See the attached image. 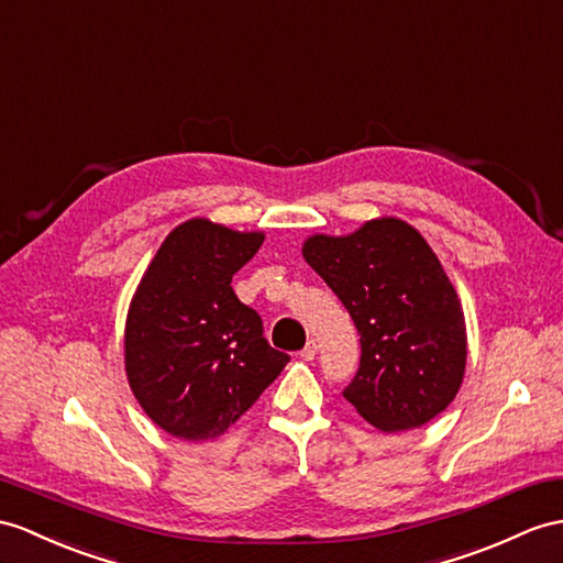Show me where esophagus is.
<instances>
[{"mask_svg": "<svg viewBox=\"0 0 563 563\" xmlns=\"http://www.w3.org/2000/svg\"><path fill=\"white\" fill-rule=\"evenodd\" d=\"M314 355H318V341L310 339L308 344L303 346V351H300V358H303V361H314Z\"/></svg>", "mask_w": 563, "mask_h": 563, "instance_id": "obj_1", "label": "esophagus"}]
</instances>
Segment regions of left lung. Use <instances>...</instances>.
I'll return each instance as SVG.
<instances>
[{
    "label": "left lung",
    "mask_w": 563,
    "mask_h": 563,
    "mask_svg": "<svg viewBox=\"0 0 563 563\" xmlns=\"http://www.w3.org/2000/svg\"><path fill=\"white\" fill-rule=\"evenodd\" d=\"M303 257L361 334L346 401L382 432L440 416L461 389L468 334L454 284L420 231L377 217L346 236H308Z\"/></svg>",
    "instance_id": "8db88e82"
}]
</instances>
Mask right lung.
Returning a JSON list of instances; mask_svg holds the SVG:
<instances>
[{
	"label": "right lung",
	"instance_id": "1",
	"mask_svg": "<svg viewBox=\"0 0 563 563\" xmlns=\"http://www.w3.org/2000/svg\"><path fill=\"white\" fill-rule=\"evenodd\" d=\"M263 241V231L194 217L169 231L135 286L123 329L129 387L178 440L224 434L289 363L231 289Z\"/></svg>",
	"mask_w": 563,
	"mask_h": 563
}]
</instances>
